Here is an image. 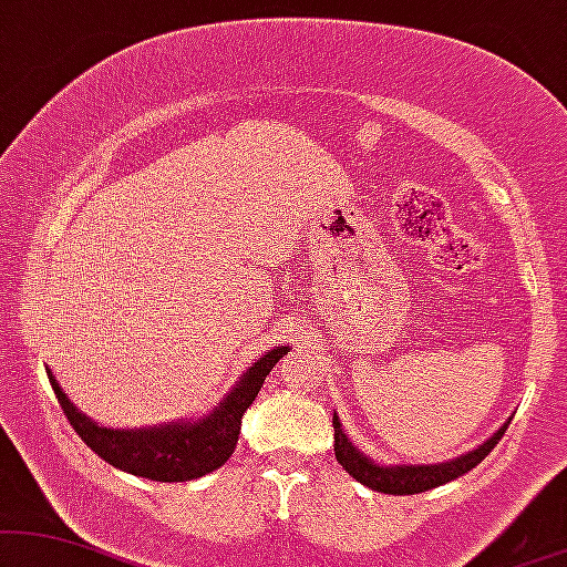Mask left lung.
Listing matches in <instances>:
<instances>
[{
  "mask_svg": "<svg viewBox=\"0 0 567 567\" xmlns=\"http://www.w3.org/2000/svg\"><path fill=\"white\" fill-rule=\"evenodd\" d=\"M507 424H511V419H507L505 424L489 436V440H484L478 447L468 450L465 455L453 457V461L411 465V463H377L374 457H369L363 450H358L355 442H350V436L340 424V415L332 413L334 455L342 468H346L355 482L369 486V489L384 492V494H419V492L434 489V486L453 482V478L468 474L471 468H476V465L482 463L494 447H497V442L503 440Z\"/></svg>",
  "mask_w": 567,
  "mask_h": 567,
  "instance_id": "obj_1",
  "label": "left lung"
}]
</instances>
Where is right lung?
I'll use <instances>...</instances> for the list:
<instances>
[{
    "label": "right lung",
    "instance_id": "right-lung-1",
    "mask_svg": "<svg viewBox=\"0 0 567 567\" xmlns=\"http://www.w3.org/2000/svg\"><path fill=\"white\" fill-rule=\"evenodd\" d=\"M285 353H290V346L267 350L259 361H254L243 371L233 390L198 419L164 421V424L141 429H114L99 424L68 398V392L62 390L49 367L47 374L64 415L93 453L104 457L114 468L127 471L133 476L172 484L193 482V478L212 474L230 461L240 436L243 413L259 395L264 379Z\"/></svg>",
    "mask_w": 567,
    "mask_h": 567
}]
</instances>
